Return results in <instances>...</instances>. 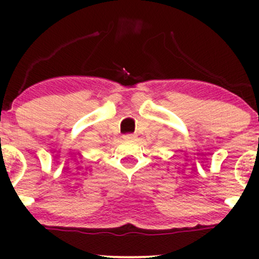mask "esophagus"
Listing matches in <instances>:
<instances>
[{"label": "esophagus", "instance_id": "obj_1", "mask_svg": "<svg viewBox=\"0 0 259 259\" xmlns=\"http://www.w3.org/2000/svg\"><path fill=\"white\" fill-rule=\"evenodd\" d=\"M123 139L124 140H135L136 135H134V134H127V135L123 136Z\"/></svg>", "mask_w": 259, "mask_h": 259}]
</instances>
